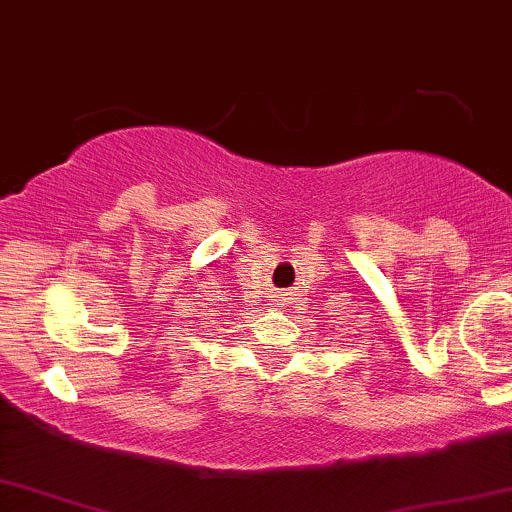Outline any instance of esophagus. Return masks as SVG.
I'll use <instances>...</instances> for the list:
<instances>
[{"mask_svg":"<svg viewBox=\"0 0 512 512\" xmlns=\"http://www.w3.org/2000/svg\"><path fill=\"white\" fill-rule=\"evenodd\" d=\"M276 297H278V299H276V302H281V304H283V302H288V297H285V292H278V295H276Z\"/></svg>","mask_w":512,"mask_h":512,"instance_id":"esophagus-1","label":"esophagus"}]
</instances>
